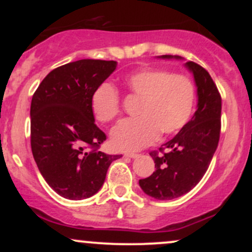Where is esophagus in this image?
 <instances>
[{
    "mask_svg": "<svg viewBox=\"0 0 252 252\" xmlns=\"http://www.w3.org/2000/svg\"><path fill=\"white\" fill-rule=\"evenodd\" d=\"M124 156H126V158H138L140 155L135 154V153H126Z\"/></svg>",
    "mask_w": 252,
    "mask_h": 252,
    "instance_id": "1",
    "label": "esophagus"
}]
</instances>
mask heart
Returning a JSON list of instances; mask_svg holds the SVG:
<instances>
[{
  "mask_svg": "<svg viewBox=\"0 0 252 252\" xmlns=\"http://www.w3.org/2000/svg\"><path fill=\"white\" fill-rule=\"evenodd\" d=\"M124 85L131 96L141 99L138 118L126 120L111 131V143L118 150L136 152L154 143L161 132L173 135L192 116L195 103L194 84L184 74L160 68H144L129 74ZM94 118L102 123L121 114L120 94L111 84L103 83L91 97Z\"/></svg>",
  "mask_w": 252,
  "mask_h": 252,
  "instance_id": "b5f03b06",
  "label": "heart"
}]
</instances>
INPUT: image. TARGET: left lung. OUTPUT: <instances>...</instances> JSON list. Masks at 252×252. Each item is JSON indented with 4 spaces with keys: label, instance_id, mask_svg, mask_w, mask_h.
<instances>
[{
    "label": "left lung",
    "instance_id": "1",
    "mask_svg": "<svg viewBox=\"0 0 252 252\" xmlns=\"http://www.w3.org/2000/svg\"><path fill=\"white\" fill-rule=\"evenodd\" d=\"M162 59H181L161 56ZM193 73L198 94L196 111L178 135L152 152L155 172L138 181L147 195L172 200L194 189L209 168L220 136L221 97L210 73L196 63H185Z\"/></svg>",
    "mask_w": 252,
    "mask_h": 252
}]
</instances>
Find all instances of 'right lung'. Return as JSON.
<instances>
[{
  "label": "right lung",
  "instance_id": "right-lung-1",
  "mask_svg": "<svg viewBox=\"0 0 252 252\" xmlns=\"http://www.w3.org/2000/svg\"><path fill=\"white\" fill-rule=\"evenodd\" d=\"M116 66L114 60L68 63L43 78L32 98V153L43 179L63 198L96 194L110 164L122 156L98 150L106 136L91 110L92 94Z\"/></svg>",
  "mask_w": 252,
  "mask_h": 252
}]
</instances>
